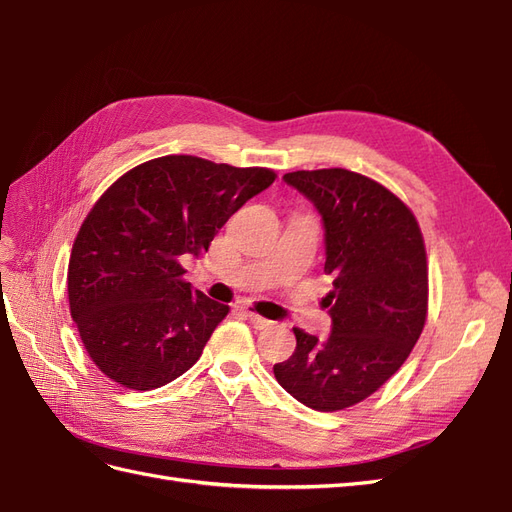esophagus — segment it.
<instances>
[{
    "instance_id": "esophagus-1",
    "label": "esophagus",
    "mask_w": 512,
    "mask_h": 512,
    "mask_svg": "<svg viewBox=\"0 0 512 512\" xmlns=\"http://www.w3.org/2000/svg\"><path fill=\"white\" fill-rule=\"evenodd\" d=\"M245 316L250 318V322L254 324V329H258V331H262V329H269L271 327V320H267V318H262L260 314H256V312H245Z\"/></svg>"
}]
</instances>
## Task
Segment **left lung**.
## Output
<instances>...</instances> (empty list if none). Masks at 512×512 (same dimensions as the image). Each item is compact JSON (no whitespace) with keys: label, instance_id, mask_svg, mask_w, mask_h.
<instances>
[{"label":"left lung","instance_id":"1","mask_svg":"<svg viewBox=\"0 0 512 512\" xmlns=\"http://www.w3.org/2000/svg\"><path fill=\"white\" fill-rule=\"evenodd\" d=\"M286 183L303 192L324 220L327 339L294 327L297 348L273 374L303 406L350 408L374 395L404 365L423 333L429 267L412 209L382 183L346 168L294 170Z\"/></svg>","mask_w":512,"mask_h":512}]
</instances>
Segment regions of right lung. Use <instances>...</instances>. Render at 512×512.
<instances>
[{
	"label": "right lung",
	"instance_id": "right-lung-1",
	"mask_svg": "<svg viewBox=\"0 0 512 512\" xmlns=\"http://www.w3.org/2000/svg\"><path fill=\"white\" fill-rule=\"evenodd\" d=\"M275 170L162 156L123 173L91 207L68 262L70 316L106 378L151 391L185 374L230 307L183 280Z\"/></svg>",
	"mask_w": 512,
	"mask_h": 512
}]
</instances>
